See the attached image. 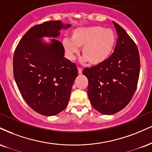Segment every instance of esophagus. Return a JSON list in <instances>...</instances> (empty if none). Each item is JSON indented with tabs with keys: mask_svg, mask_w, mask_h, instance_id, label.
<instances>
[{
	"mask_svg": "<svg viewBox=\"0 0 152 152\" xmlns=\"http://www.w3.org/2000/svg\"><path fill=\"white\" fill-rule=\"evenodd\" d=\"M82 71H83V69L81 68H80V67H78V72L79 74H82Z\"/></svg>",
	"mask_w": 152,
	"mask_h": 152,
	"instance_id": "esophagus-1",
	"label": "esophagus"
}]
</instances>
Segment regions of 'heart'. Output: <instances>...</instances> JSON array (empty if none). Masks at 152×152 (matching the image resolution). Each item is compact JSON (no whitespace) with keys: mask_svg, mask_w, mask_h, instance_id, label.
<instances>
[{"mask_svg":"<svg viewBox=\"0 0 152 152\" xmlns=\"http://www.w3.org/2000/svg\"><path fill=\"white\" fill-rule=\"evenodd\" d=\"M115 43L116 35L113 30L91 26L75 29L70 40H64L63 47L69 59L74 60L78 52V48H82L84 60L92 65H98L109 57Z\"/></svg>","mask_w":152,"mask_h":152,"instance_id":"heart-1","label":"heart"}]
</instances>
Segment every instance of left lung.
Returning a JSON list of instances; mask_svg holds the SVG:
<instances>
[{
    "mask_svg": "<svg viewBox=\"0 0 152 152\" xmlns=\"http://www.w3.org/2000/svg\"><path fill=\"white\" fill-rule=\"evenodd\" d=\"M118 35L114 52L105 61L85 68L88 96L91 105L104 115H113L129 103L137 86L140 58L136 44L122 27L113 22Z\"/></svg>",
    "mask_w": 152,
    "mask_h": 152,
    "instance_id": "8db88e82",
    "label": "left lung"
}]
</instances>
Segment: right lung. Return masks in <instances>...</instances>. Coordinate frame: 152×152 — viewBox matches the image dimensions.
Instances as JSON below:
<instances>
[{
	"instance_id": "1",
	"label": "right lung",
	"mask_w": 152,
	"mask_h": 152,
	"mask_svg": "<svg viewBox=\"0 0 152 152\" xmlns=\"http://www.w3.org/2000/svg\"><path fill=\"white\" fill-rule=\"evenodd\" d=\"M70 26L60 20L34 25L24 34L15 50L13 74L17 86L27 105L43 115H54L66 107L78 69L64 57L61 42L52 39L49 45L41 38L57 37L61 28Z\"/></svg>"
}]
</instances>
